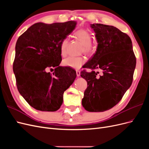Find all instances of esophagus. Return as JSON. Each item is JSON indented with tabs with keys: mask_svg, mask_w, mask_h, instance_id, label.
<instances>
[{
	"mask_svg": "<svg viewBox=\"0 0 149 149\" xmlns=\"http://www.w3.org/2000/svg\"><path fill=\"white\" fill-rule=\"evenodd\" d=\"M76 75H77L78 77L80 76V71L79 70H76Z\"/></svg>",
	"mask_w": 149,
	"mask_h": 149,
	"instance_id": "1",
	"label": "esophagus"
}]
</instances>
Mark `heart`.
I'll use <instances>...</instances> for the list:
<instances>
[{
    "mask_svg": "<svg viewBox=\"0 0 149 149\" xmlns=\"http://www.w3.org/2000/svg\"><path fill=\"white\" fill-rule=\"evenodd\" d=\"M74 37L83 44V51L88 55L93 54L96 51V45L92 42L91 34L86 30L80 29L74 33ZM68 40L64 38L60 44V53L62 56H66L67 54V47ZM86 61L85 58L82 56H69L63 61V65L65 66L71 67L73 68L78 69Z\"/></svg>",
    "mask_w": 149,
    "mask_h": 149,
    "instance_id": "b5f03b06",
    "label": "heart"
}]
</instances>
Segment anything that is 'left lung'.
I'll use <instances>...</instances> for the list:
<instances>
[{"label":"left lung","mask_w":149,"mask_h":149,"mask_svg":"<svg viewBox=\"0 0 149 149\" xmlns=\"http://www.w3.org/2000/svg\"><path fill=\"white\" fill-rule=\"evenodd\" d=\"M91 25L96 33L97 47L83 66L92 71L81 73L88 85L82 105L89 112H103L116 106L131 86L136 58L127 34L113 26ZM95 69L101 70V74Z\"/></svg>","instance_id":"8db88e82"}]
</instances>
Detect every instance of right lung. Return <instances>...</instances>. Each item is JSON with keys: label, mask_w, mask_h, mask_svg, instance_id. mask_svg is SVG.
Wrapping results in <instances>:
<instances>
[{"label": "right lung", "mask_w": 149, "mask_h": 149, "mask_svg": "<svg viewBox=\"0 0 149 149\" xmlns=\"http://www.w3.org/2000/svg\"><path fill=\"white\" fill-rule=\"evenodd\" d=\"M76 22L35 24L18 38L13 63L19 92L29 105L42 111L60 109L63 93L76 77L74 70L59 66L60 44L75 29ZM55 68L53 74L48 68Z\"/></svg>", "instance_id": "obj_1"}]
</instances>
